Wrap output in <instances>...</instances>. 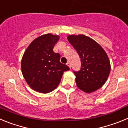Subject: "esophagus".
I'll return each instance as SVG.
<instances>
[{"label": "esophagus", "mask_w": 128, "mask_h": 128, "mask_svg": "<svg viewBox=\"0 0 128 128\" xmlns=\"http://www.w3.org/2000/svg\"><path fill=\"white\" fill-rule=\"evenodd\" d=\"M66 65H67V66H68V67H69L70 68H71V64L69 62H68L67 63H66Z\"/></svg>", "instance_id": "esophagus-1"}]
</instances>
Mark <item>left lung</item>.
<instances>
[{"label":"left lung","instance_id":"8db88e82","mask_svg":"<svg viewBox=\"0 0 128 128\" xmlns=\"http://www.w3.org/2000/svg\"><path fill=\"white\" fill-rule=\"evenodd\" d=\"M67 39L81 58V70L74 72L77 86L86 93L101 88L111 70L109 58L104 48L84 34H71Z\"/></svg>","mask_w":128,"mask_h":128}]
</instances>
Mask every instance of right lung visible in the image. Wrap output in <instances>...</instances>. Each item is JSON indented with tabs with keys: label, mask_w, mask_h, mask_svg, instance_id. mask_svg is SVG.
<instances>
[{
	"label": "right lung",
	"mask_w": 128,
	"mask_h": 128,
	"mask_svg": "<svg viewBox=\"0 0 128 128\" xmlns=\"http://www.w3.org/2000/svg\"><path fill=\"white\" fill-rule=\"evenodd\" d=\"M59 39L57 34H43L34 40L24 53L22 75L34 91L42 94L53 91L60 84L63 72L70 69L60 62V54L53 51Z\"/></svg>",
	"instance_id": "add662e5"
}]
</instances>
